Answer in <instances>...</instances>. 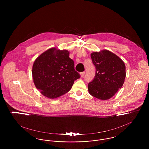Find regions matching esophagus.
<instances>
[{
	"instance_id": "34e87169",
	"label": "esophagus",
	"mask_w": 149,
	"mask_h": 149,
	"mask_svg": "<svg viewBox=\"0 0 149 149\" xmlns=\"http://www.w3.org/2000/svg\"><path fill=\"white\" fill-rule=\"evenodd\" d=\"M85 71H83V72H81V73H80V76H81V78H83V77H84V75H85Z\"/></svg>"
}]
</instances>
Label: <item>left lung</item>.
<instances>
[{
	"label": "left lung",
	"mask_w": 149,
	"mask_h": 149,
	"mask_svg": "<svg viewBox=\"0 0 149 149\" xmlns=\"http://www.w3.org/2000/svg\"><path fill=\"white\" fill-rule=\"evenodd\" d=\"M91 58L95 66V75L88 84L89 93L98 99H109L124 83L126 75L125 63L108 50L93 52Z\"/></svg>",
	"instance_id": "8db88e82"
}]
</instances>
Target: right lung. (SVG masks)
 <instances>
[{"label": "right lung", "instance_id": "add662e5", "mask_svg": "<svg viewBox=\"0 0 149 149\" xmlns=\"http://www.w3.org/2000/svg\"><path fill=\"white\" fill-rule=\"evenodd\" d=\"M32 77L36 88L45 97L54 99L68 92L80 75L68 51L51 48L36 58Z\"/></svg>", "mask_w": 149, "mask_h": 149}]
</instances>
